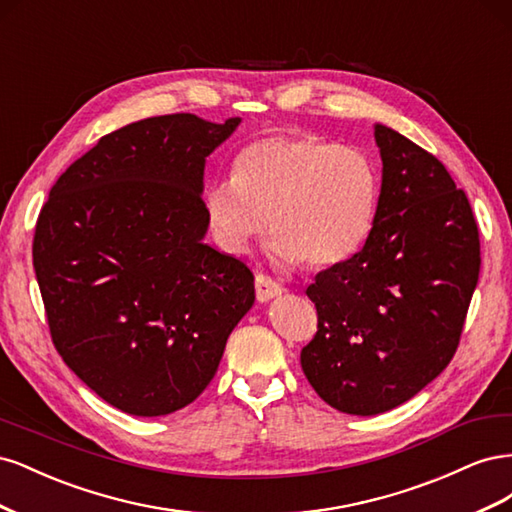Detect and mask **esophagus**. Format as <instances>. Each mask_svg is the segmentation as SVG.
I'll return each instance as SVG.
<instances>
[{
	"mask_svg": "<svg viewBox=\"0 0 512 512\" xmlns=\"http://www.w3.org/2000/svg\"><path fill=\"white\" fill-rule=\"evenodd\" d=\"M254 286H256V299H258V303H269L271 299H277L284 292L280 284H277L275 280H271L269 275H262V273L256 275Z\"/></svg>",
	"mask_w": 512,
	"mask_h": 512,
	"instance_id": "1",
	"label": "esophagus"
}]
</instances>
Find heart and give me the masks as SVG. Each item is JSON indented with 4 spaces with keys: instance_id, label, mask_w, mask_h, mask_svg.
<instances>
[{
    "instance_id": "heart-1",
    "label": "heart",
    "mask_w": 512,
    "mask_h": 512,
    "mask_svg": "<svg viewBox=\"0 0 512 512\" xmlns=\"http://www.w3.org/2000/svg\"><path fill=\"white\" fill-rule=\"evenodd\" d=\"M380 200L365 151L309 132L269 134L245 145L232 177L211 183L205 215L215 241L243 256L269 228V254L292 267H329L367 239Z\"/></svg>"
}]
</instances>
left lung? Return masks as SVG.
<instances>
[{"label":"left lung","mask_w":512,"mask_h":512,"mask_svg":"<svg viewBox=\"0 0 512 512\" xmlns=\"http://www.w3.org/2000/svg\"><path fill=\"white\" fill-rule=\"evenodd\" d=\"M382 185L361 252L316 275L303 374L339 412L374 416L451 363L480 271L472 207L444 164L376 123Z\"/></svg>","instance_id":"8db88e82"}]
</instances>
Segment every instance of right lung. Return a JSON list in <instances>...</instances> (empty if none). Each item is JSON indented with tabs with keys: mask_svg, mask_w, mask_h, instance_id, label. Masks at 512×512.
Listing matches in <instances>:
<instances>
[{
	"mask_svg": "<svg viewBox=\"0 0 512 512\" xmlns=\"http://www.w3.org/2000/svg\"><path fill=\"white\" fill-rule=\"evenodd\" d=\"M239 123H130L76 160L40 211L34 269L53 344L121 412L192 404L254 305L245 262L203 241L205 162Z\"/></svg>",
	"mask_w": 512,
	"mask_h": 512,
	"instance_id": "obj_1",
	"label": "right lung"
}]
</instances>
